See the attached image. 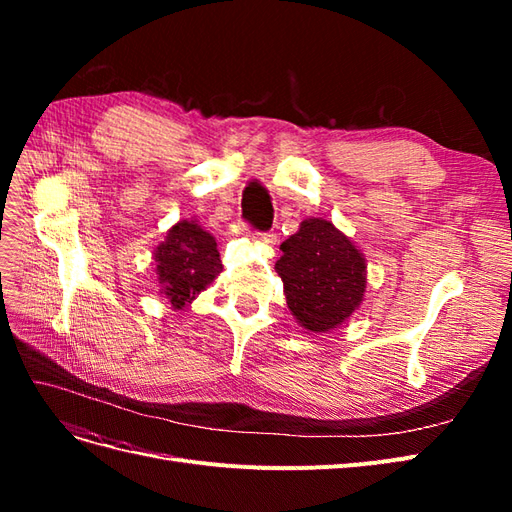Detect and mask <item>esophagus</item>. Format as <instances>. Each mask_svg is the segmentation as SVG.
Wrapping results in <instances>:
<instances>
[{"label": "esophagus", "mask_w": 512, "mask_h": 512, "mask_svg": "<svg viewBox=\"0 0 512 512\" xmlns=\"http://www.w3.org/2000/svg\"><path fill=\"white\" fill-rule=\"evenodd\" d=\"M256 243H260V245H265V247H273L275 245V241H277V237L273 235V232H256V235L252 237Z\"/></svg>", "instance_id": "34e87169"}]
</instances>
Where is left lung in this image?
Here are the masks:
<instances>
[{
	"label": "left lung",
	"mask_w": 512,
	"mask_h": 512,
	"mask_svg": "<svg viewBox=\"0 0 512 512\" xmlns=\"http://www.w3.org/2000/svg\"><path fill=\"white\" fill-rule=\"evenodd\" d=\"M275 262L286 305L309 333H329L361 307L367 288V262L354 241L331 220L307 218L290 235Z\"/></svg>",
	"instance_id": "left-lung-1"
}]
</instances>
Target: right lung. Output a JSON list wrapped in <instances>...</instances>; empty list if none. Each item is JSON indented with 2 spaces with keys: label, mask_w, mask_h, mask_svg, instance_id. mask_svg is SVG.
<instances>
[{
  "label": "right lung",
  "mask_w": 512,
  "mask_h": 512,
  "mask_svg": "<svg viewBox=\"0 0 512 512\" xmlns=\"http://www.w3.org/2000/svg\"><path fill=\"white\" fill-rule=\"evenodd\" d=\"M160 294L173 309H185L224 269L218 243L196 218L179 220L153 250Z\"/></svg>",
  "instance_id": "1"
}]
</instances>
